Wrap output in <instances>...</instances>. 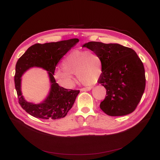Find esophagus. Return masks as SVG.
<instances>
[{
    "label": "esophagus",
    "instance_id": "1",
    "mask_svg": "<svg viewBox=\"0 0 160 160\" xmlns=\"http://www.w3.org/2000/svg\"><path fill=\"white\" fill-rule=\"evenodd\" d=\"M91 89H92V87H87V88H82L80 90L81 91H90Z\"/></svg>",
    "mask_w": 160,
    "mask_h": 160
}]
</instances>
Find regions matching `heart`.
<instances>
[{
	"instance_id": "1",
	"label": "heart",
	"mask_w": 160,
	"mask_h": 160,
	"mask_svg": "<svg viewBox=\"0 0 160 160\" xmlns=\"http://www.w3.org/2000/svg\"><path fill=\"white\" fill-rule=\"evenodd\" d=\"M62 68L63 71H58L54 77L63 86L71 88L74 83L71 74H77L78 79L83 83H97L102 74V63L94 51L75 50L64 59Z\"/></svg>"
}]
</instances>
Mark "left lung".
<instances>
[{
	"label": "left lung",
	"mask_w": 160,
	"mask_h": 160,
	"mask_svg": "<svg viewBox=\"0 0 160 160\" xmlns=\"http://www.w3.org/2000/svg\"><path fill=\"white\" fill-rule=\"evenodd\" d=\"M82 47L95 52L101 58L102 71L98 82L106 88V95L100 108L110 116L132 113L145 88L143 64L130 48L117 43L91 41Z\"/></svg>",
	"instance_id": "left-lung-1"
}]
</instances>
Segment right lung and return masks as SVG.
Returning <instances> with one entry per match:
<instances>
[{"instance_id": "obj_1", "label": "right lung", "mask_w": 160, "mask_h": 160, "mask_svg": "<svg viewBox=\"0 0 160 160\" xmlns=\"http://www.w3.org/2000/svg\"><path fill=\"white\" fill-rule=\"evenodd\" d=\"M78 41V39L74 38L45 44L36 43L29 47L18 60L15 65V87L19 104L32 116L43 119H59L65 117L72 107L80 91L60 87L56 82L54 74L60 59ZM33 66L48 71L51 82L49 94L38 105L27 102L22 95L20 89L22 75Z\"/></svg>"}]
</instances>
